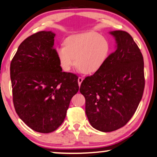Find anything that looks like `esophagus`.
<instances>
[{
	"label": "esophagus",
	"mask_w": 157,
	"mask_h": 157,
	"mask_svg": "<svg viewBox=\"0 0 157 157\" xmlns=\"http://www.w3.org/2000/svg\"><path fill=\"white\" fill-rule=\"evenodd\" d=\"M82 81H83V77H78V85H79V86H80L81 83L82 82Z\"/></svg>",
	"instance_id": "1"
}]
</instances>
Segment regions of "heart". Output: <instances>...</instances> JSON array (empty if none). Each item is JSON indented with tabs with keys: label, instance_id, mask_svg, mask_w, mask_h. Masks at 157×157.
<instances>
[{
	"label": "heart",
	"instance_id": "1",
	"mask_svg": "<svg viewBox=\"0 0 157 157\" xmlns=\"http://www.w3.org/2000/svg\"><path fill=\"white\" fill-rule=\"evenodd\" d=\"M110 53V42L95 31H86L67 37L65 46L56 49L60 66L69 71L75 63L84 74L100 70Z\"/></svg>",
	"mask_w": 157,
	"mask_h": 157
}]
</instances>
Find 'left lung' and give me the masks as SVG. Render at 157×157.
Listing matches in <instances>:
<instances>
[{"instance_id": "obj_1", "label": "left lung", "mask_w": 157, "mask_h": 157, "mask_svg": "<svg viewBox=\"0 0 157 157\" xmlns=\"http://www.w3.org/2000/svg\"><path fill=\"white\" fill-rule=\"evenodd\" d=\"M109 33L116 40V50L99 71L85 77L80 88L90 124L103 132L116 131L128 122L145 85L144 58L132 37L124 31Z\"/></svg>"}]
</instances>
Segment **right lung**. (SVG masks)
I'll return each mask as SVG.
<instances>
[{"label": "right lung", "instance_id": "1", "mask_svg": "<svg viewBox=\"0 0 157 157\" xmlns=\"http://www.w3.org/2000/svg\"><path fill=\"white\" fill-rule=\"evenodd\" d=\"M54 36L51 31L29 36L19 45L10 67L16 113L29 128L43 133L61 126L79 90L77 75L62 72Z\"/></svg>", "mask_w": 157, "mask_h": 157}]
</instances>
